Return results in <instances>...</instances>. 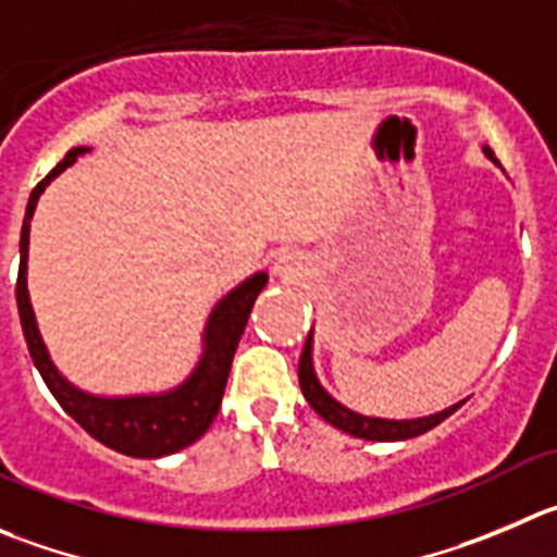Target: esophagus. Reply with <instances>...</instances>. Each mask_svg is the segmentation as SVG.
<instances>
[{
	"label": "esophagus",
	"mask_w": 557,
	"mask_h": 557,
	"mask_svg": "<svg viewBox=\"0 0 557 557\" xmlns=\"http://www.w3.org/2000/svg\"><path fill=\"white\" fill-rule=\"evenodd\" d=\"M275 273L282 275V278H295L298 268H295V259L293 257H282L275 262Z\"/></svg>",
	"instance_id": "1"
}]
</instances>
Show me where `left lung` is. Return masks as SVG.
<instances>
[{"instance_id":"obj_1","label":"left lung","mask_w":557,"mask_h":557,"mask_svg":"<svg viewBox=\"0 0 557 557\" xmlns=\"http://www.w3.org/2000/svg\"><path fill=\"white\" fill-rule=\"evenodd\" d=\"M486 158L495 161L490 150L484 147ZM497 163V161H495ZM311 344H314V336L309 333L306 338L304 355H300V367H298V377H300V391H304L306 401L314 407L317 416L325 418L331 426L342 429V432L352 434V437H361V441H380V443H391V441H410V437H418V434L429 432L437 423L446 421L451 412H457L465 401H457V405L446 407V410L434 412V416L426 418H410V421H394V418H372V416H361V412L349 410L344 407L342 401L333 399L325 388L320 385L314 374V361H311Z\"/></svg>"}]
</instances>
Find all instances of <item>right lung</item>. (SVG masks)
I'll return each mask as SVG.
<instances>
[{
    "mask_svg": "<svg viewBox=\"0 0 557 557\" xmlns=\"http://www.w3.org/2000/svg\"><path fill=\"white\" fill-rule=\"evenodd\" d=\"M87 147H76L67 152L40 183L32 188L29 205H26L24 226H21V264L18 282H15V304H18L21 327H24L26 347H29L32 361L37 372L49 385L54 399L62 410L89 432L98 443L125 454V457L158 459L166 454L180 451L202 437L210 429L213 418L219 416L221 396H224L226 377H230L232 358H235L237 342L246 331L248 314L253 309V300L268 284V273H253L243 284H237L232 293L219 300V306L210 314L202 336V358L194 372L177 388L163 391V394H139V396H95L76 388L60 374V369L51 363L49 349H46L40 331H37L35 311L29 304V289H26V253H29V221L35 215L37 199L46 190V185L65 172L78 156H84Z\"/></svg>",
    "mask_w": 557,
    "mask_h": 557,
    "instance_id": "right-lung-1",
    "label": "right lung"
}]
</instances>
